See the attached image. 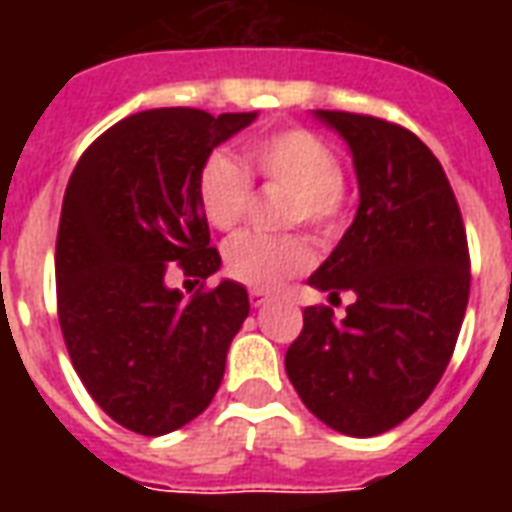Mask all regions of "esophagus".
Returning <instances> with one entry per match:
<instances>
[{"label": "esophagus", "mask_w": 512, "mask_h": 512, "mask_svg": "<svg viewBox=\"0 0 512 512\" xmlns=\"http://www.w3.org/2000/svg\"><path fill=\"white\" fill-rule=\"evenodd\" d=\"M249 301H252V307H263L268 301V293H263V290H249Z\"/></svg>", "instance_id": "34e87169"}]
</instances>
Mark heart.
Returning a JSON list of instances; mask_svg holds the SVG:
<instances>
[{"mask_svg":"<svg viewBox=\"0 0 512 512\" xmlns=\"http://www.w3.org/2000/svg\"><path fill=\"white\" fill-rule=\"evenodd\" d=\"M246 167L224 150H213L197 169V200L216 230H235L255 200L257 178L266 186L288 189L282 222L307 224L312 233L332 241L343 230L351 189L334 147L310 128L285 126L249 139ZM250 172L246 173L245 169ZM224 271L255 290H274L299 277L315 260L312 244L301 233H241L222 249Z\"/></svg>","mask_w":512,"mask_h":512,"instance_id":"obj_1","label":"heart"}]
</instances>
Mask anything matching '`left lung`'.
<instances>
[{
	"label": "left lung",
	"instance_id": "obj_1",
	"mask_svg": "<svg viewBox=\"0 0 512 512\" xmlns=\"http://www.w3.org/2000/svg\"><path fill=\"white\" fill-rule=\"evenodd\" d=\"M354 153L359 211L310 285L356 301L304 310L285 370L315 417L378 436L411 417L450 365L469 304V244L439 158L408 128L318 109Z\"/></svg>",
	"mask_w": 512,
	"mask_h": 512
}]
</instances>
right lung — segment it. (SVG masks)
<instances>
[{"label": "right lung", "mask_w": 512, "mask_h": 512, "mask_svg": "<svg viewBox=\"0 0 512 512\" xmlns=\"http://www.w3.org/2000/svg\"><path fill=\"white\" fill-rule=\"evenodd\" d=\"M147 109L120 120L73 169L57 230V315L73 370L117 425L164 436L202 414L249 315L244 285L205 288L222 257L197 200V169L255 120ZM178 267L201 285H166Z\"/></svg>", "instance_id": "1"}]
</instances>
